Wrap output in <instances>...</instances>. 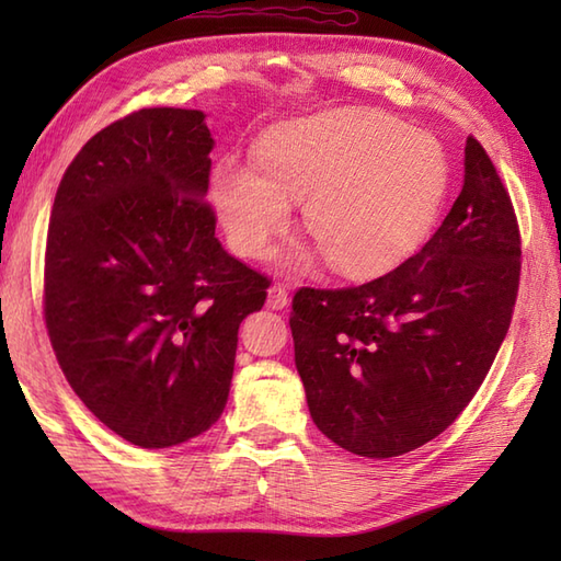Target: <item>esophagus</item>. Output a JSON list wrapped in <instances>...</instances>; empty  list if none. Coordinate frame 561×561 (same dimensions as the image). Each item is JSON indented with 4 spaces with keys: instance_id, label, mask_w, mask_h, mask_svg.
<instances>
[{
    "instance_id": "esophagus-1",
    "label": "esophagus",
    "mask_w": 561,
    "mask_h": 561,
    "mask_svg": "<svg viewBox=\"0 0 561 561\" xmlns=\"http://www.w3.org/2000/svg\"><path fill=\"white\" fill-rule=\"evenodd\" d=\"M289 306V294L287 289L282 287V284H272V287L267 289V308H272V311H282V308Z\"/></svg>"
}]
</instances>
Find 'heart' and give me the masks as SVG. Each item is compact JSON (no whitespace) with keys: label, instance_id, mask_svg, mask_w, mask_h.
<instances>
[{"label":"heart","instance_id":"b5f03b06","mask_svg":"<svg viewBox=\"0 0 561 561\" xmlns=\"http://www.w3.org/2000/svg\"><path fill=\"white\" fill-rule=\"evenodd\" d=\"M255 163L226 157L211 175V199L231 248L260 257L304 199L316 248L291 265L328 255L347 277H371L420 245L448 190L438 141L378 111H328L279 125Z\"/></svg>","mask_w":561,"mask_h":561}]
</instances>
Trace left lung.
Wrapping results in <instances>:
<instances>
[{
  "label": "left lung",
  "mask_w": 561,
  "mask_h": 561,
  "mask_svg": "<svg viewBox=\"0 0 561 561\" xmlns=\"http://www.w3.org/2000/svg\"><path fill=\"white\" fill-rule=\"evenodd\" d=\"M518 277L511 197L468 137L460 195L420 253L362 287L296 291L294 362L316 426L378 460L446 432L502 347Z\"/></svg>",
  "instance_id": "left-lung-1"
}]
</instances>
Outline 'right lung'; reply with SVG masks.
I'll list each match as a JSON object with an SVG mask.
<instances>
[{"label":"right lung","instance_id":"add662e5","mask_svg":"<svg viewBox=\"0 0 561 561\" xmlns=\"http://www.w3.org/2000/svg\"><path fill=\"white\" fill-rule=\"evenodd\" d=\"M202 111L145 108L93 135L57 187L45 325L79 400L139 448L219 420L241 320L270 282L214 236Z\"/></svg>","mask_w":561,"mask_h":561}]
</instances>
